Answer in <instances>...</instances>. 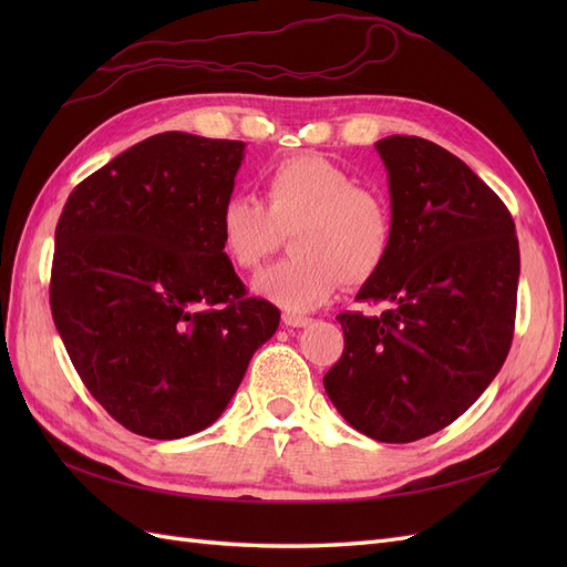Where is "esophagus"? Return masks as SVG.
Here are the masks:
<instances>
[{
	"mask_svg": "<svg viewBox=\"0 0 567 567\" xmlns=\"http://www.w3.org/2000/svg\"><path fill=\"white\" fill-rule=\"evenodd\" d=\"M312 319L310 317H302V315H284V323L290 326V329H302V326L310 323Z\"/></svg>",
	"mask_w": 567,
	"mask_h": 567,
	"instance_id": "1",
	"label": "esophagus"
}]
</instances>
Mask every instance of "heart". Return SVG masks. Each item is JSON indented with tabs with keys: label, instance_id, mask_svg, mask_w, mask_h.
Instances as JSON below:
<instances>
[{
	"label": "heart",
	"instance_id": "b5f03b06",
	"mask_svg": "<svg viewBox=\"0 0 567 567\" xmlns=\"http://www.w3.org/2000/svg\"><path fill=\"white\" fill-rule=\"evenodd\" d=\"M262 194L265 203L229 194L217 215L221 252L244 271L277 250L284 234H293V257L252 279L257 296L288 312H307L329 300L340 281L364 286L385 267L394 241L390 203L359 186L348 169L312 153L290 156L267 169Z\"/></svg>",
	"mask_w": 567,
	"mask_h": 567
}]
</instances>
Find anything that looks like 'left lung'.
I'll use <instances>...</instances> for the list:
<instances>
[{
    "label": "left lung",
    "mask_w": 567,
    "mask_h": 567,
    "mask_svg": "<svg viewBox=\"0 0 567 567\" xmlns=\"http://www.w3.org/2000/svg\"><path fill=\"white\" fill-rule=\"evenodd\" d=\"M388 169L392 252L357 300L381 317L342 312L346 350L323 375L352 427L414 442L456 421L511 350L520 277L504 200L454 153L421 136L375 144Z\"/></svg>",
    "instance_id": "obj_1"
}]
</instances>
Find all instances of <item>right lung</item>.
<instances>
[{"mask_svg":"<svg viewBox=\"0 0 567 567\" xmlns=\"http://www.w3.org/2000/svg\"><path fill=\"white\" fill-rule=\"evenodd\" d=\"M244 148L148 136L63 205L51 315L92 398L136 435L179 440L215 423L279 329L277 307L248 298L219 246Z\"/></svg>","mask_w":567,"mask_h":567,"instance_id":"1","label":"right lung"}]
</instances>
